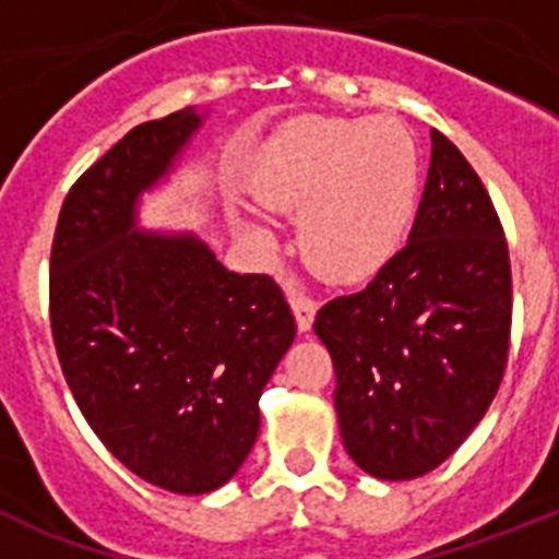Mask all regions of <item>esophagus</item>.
Listing matches in <instances>:
<instances>
[{
    "label": "esophagus",
    "instance_id": "1",
    "mask_svg": "<svg viewBox=\"0 0 559 559\" xmlns=\"http://www.w3.org/2000/svg\"><path fill=\"white\" fill-rule=\"evenodd\" d=\"M288 302H290V308H294L296 328H299V333H308V330L313 328L316 302H313V299H310V296H305V294H290Z\"/></svg>",
    "mask_w": 559,
    "mask_h": 559
}]
</instances>
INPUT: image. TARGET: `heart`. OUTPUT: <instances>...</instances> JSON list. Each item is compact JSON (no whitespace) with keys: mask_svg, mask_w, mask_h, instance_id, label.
Instances as JSON below:
<instances>
[{"mask_svg":"<svg viewBox=\"0 0 559 559\" xmlns=\"http://www.w3.org/2000/svg\"><path fill=\"white\" fill-rule=\"evenodd\" d=\"M419 165L392 120H305L285 131L257 176L260 204L299 212V246L330 283H360L400 251L414 221ZM235 231L260 251L274 231L251 212H229Z\"/></svg>","mask_w":559,"mask_h":559,"instance_id":"1","label":"heart"}]
</instances>
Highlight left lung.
I'll list each match as a JSON object with an SVG mask.
<instances>
[{
  "label": "left lung",
  "mask_w": 559,
  "mask_h": 559,
  "mask_svg": "<svg viewBox=\"0 0 559 559\" xmlns=\"http://www.w3.org/2000/svg\"><path fill=\"white\" fill-rule=\"evenodd\" d=\"M510 324V249L496 206L462 151L431 131L408 243L367 288L316 313L349 459L383 481L445 462L501 386Z\"/></svg>",
  "instance_id": "obj_1"
}]
</instances>
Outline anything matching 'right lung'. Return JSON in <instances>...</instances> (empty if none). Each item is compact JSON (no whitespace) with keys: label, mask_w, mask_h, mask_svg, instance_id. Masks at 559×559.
<instances>
[{"label":"right lung","mask_w":559,"mask_h":559,"mask_svg":"<svg viewBox=\"0 0 559 559\" xmlns=\"http://www.w3.org/2000/svg\"><path fill=\"white\" fill-rule=\"evenodd\" d=\"M204 117L181 108L131 128L69 190L49 260V322L78 408L128 471L181 496L240 471L296 335L271 276L224 269L192 231L136 226L142 192Z\"/></svg>","instance_id":"right-lung-1"}]
</instances>
